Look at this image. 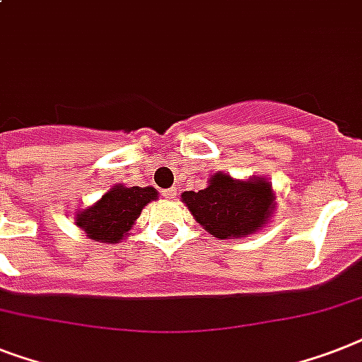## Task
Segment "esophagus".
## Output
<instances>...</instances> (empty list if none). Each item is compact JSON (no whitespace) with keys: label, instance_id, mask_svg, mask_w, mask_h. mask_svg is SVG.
<instances>
[{"label":"esophagus","instance_id":"1","mask_svg":"<svg viewBox=\"0 0 362 362\" xmlns=\"http://www.w3.org/2000/svg\"><path fill=\"white\" fill-rule=\"evenodd\" d=\"M163 195H165V199H175L176 187H169V189H165L163 191Z\"/></svg>","mask_w":362,"mask_h":362}]
</instances>
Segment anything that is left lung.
Masks as SVG:
<instances>
[{
  "label": "left lung",
  "mask_w": 362,
  "mask_h": 362,
  "mask_svg": "<svg viewBox=\"0 0 362 362\" xmlns=\"http://www.w3.org/2000/svg\"><path fill=\"white\" fill-rule=\"evenodd\" d=\"M182 202L208 234L238 240L262 230L275 210V193L266 178L234 180L219 171L204 189L184 191Z\"/></svg>",
  "instance_id": "left-lung-1"
}]
</instances>
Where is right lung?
<instances>
[{
    "label": "right lung",
    "instance_id": "right-lung-1",
    "mask_svg": "<svg viewBox=\"0 0 362 362\" xmlns=\"http://www.w3.org/2000/svg\"><path fill=\"white\" fill-rule=\"evenodd\" d=\"M158 199L154 187H126L122 184L105 191L93 206L76 214V225L87 234V238L102 243H119L130 230L141 210L151 201Z\"/></svg>",
    "mask_w": 362,
    "mask_h": 362
}]
</instances>
